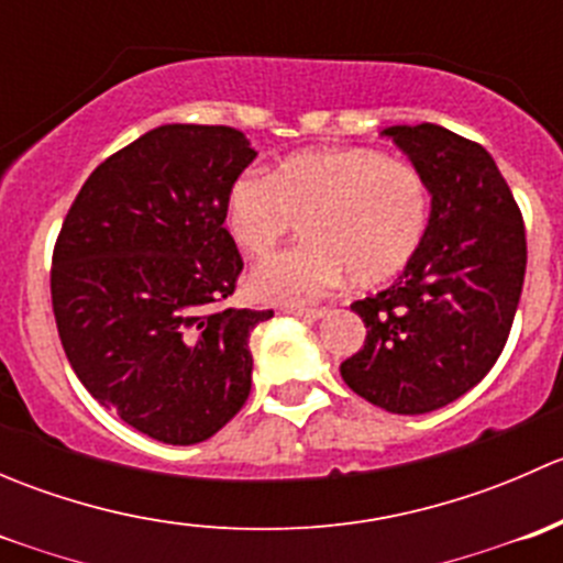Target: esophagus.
I'll use <instances>...</instances> for the list:
<instances>
[{
	"mask_svg": "<svg viewBox=\"0 0 563 563\" xmlns=\"http://www.w3.org/2000/svg\"><path fill=\"white\" fill-rule=\"evenodd\" d=\"M283 313L299 316V318H321L323 313H327V310H323V308H297V305H286V308H283Z\"/></svg>",
	"mask_w": 563,
	"mask_h": 563,
	"instance_id": "34e87169",
	"label": "esophagus"
}]
</instances>
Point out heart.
<instances>
[{
    "label": "heart",
    "instance_id": "b5f03b06",
    "mask_svg": "<svg viewBox=\"0 0 563 563\" xmlns=\"http://www.w3.org/2000/svg\"><path fill=\"white\" fill-rule=\"evenodd\" d=\"M299 223L308 242L253 272L255 297L310 302L349 275L362 288L395 280L428 236L430 187L417 166L365 146L297 152L229 187L225 231L247 258L275 253Z\"/></svg>",
    "mask_w": 563,
    "mask_h": 563
}]
</instances>
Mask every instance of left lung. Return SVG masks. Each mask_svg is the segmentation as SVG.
Listing matches in <instances>:
<instances>
[{
    "instance_id": "left-lung-1",
    "label": "left lung",
    "mask_w": 563,
    "mask_h": 563,
    "mask_svg": "<svg viewBox=\"0 0 563 563\" xmlns=\"http://www.w3.org/2000/svg\"><path fill=\"white\" fill-rule=\"evenodd\" d=\"M433 196L428 236L400 280L351 305L365 345L340 376L391 413H428L482 382L501 356L526 277V225L485 146L439 124L384 130Z\"/></svg>"
}]
</instances>
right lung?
<instances>
[{"instance_id":"1","label":"right lung","mask_w":563,"mask_h":563,"mask_svg":"<svg viewBox=\"0 0 563 563\" xmlns=\"http://www.w3.org/2000/svg\"><path fill=\"white\" fill-rule=\"evenodd\" d=\"M225 124H163L106 157L78 190L51 258L67 362L100 406L163 444H198L250 395V332L234 310L242 255L225 196L253 163Z\"/></svg>"}]
</instances>
